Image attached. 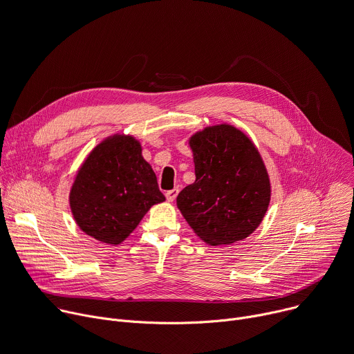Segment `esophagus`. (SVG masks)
Returning <instances> with one entry per match:
<instances>
[{
	"label": "esophagus",
	"mask_w": 354,
	"mask_h": 354,
	"mask_svg": "<svg viewBox=\"0 0 354 354\" xmlns=\"http://www.w3.org/2000/svg\"><path fill=\"white\" fill-rule=\"evenodd\" d=\"M178 192H179L178 187H175V189H172V190H168L167 194H165L167 201H168V202H174V201L176 199V196H178Z\"/></svg>",
	"instance_id": "34e87169"
}]
</instances>
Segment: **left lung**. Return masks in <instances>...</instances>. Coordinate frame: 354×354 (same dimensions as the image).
<instances>
[{
  "mask_svg": "<svg viewBox=\"0 0 354 354\" xmlns=\"http://www.w3.org/2000/svg\"><path fill=\"white\" fill-rule=\"evenodd\" d=\"M196 180L176 198L178 209L210 245L244 240L263 221L271 182L254 142L239 128L218 124L189 138Z\"/></svg>",
  "mask_w": 354,
  "mask_h": 354,
  "instance_id": "obj_1",
  "label": "left lung"
}]
</instances>
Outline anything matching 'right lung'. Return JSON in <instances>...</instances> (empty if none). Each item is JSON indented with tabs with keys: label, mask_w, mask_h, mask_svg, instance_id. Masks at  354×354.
Segmentation results:
<instances>
[{
	"label": "right lung",
	"mask_w": 354,
	"mask_h": 354,
	"mask_svg": "<svg viewBox=\"0 0 354 354\" xmlns=\"http://www.w3.org/2000/svg\"><path fill=\"white\" fill-rule=\"evenodd\" d=\"M164 201L140 141L124 134L107 137L91 149L69 194L80 230L114 245L136 230L153 205Z\"/></svg>",
	"instance_id": "obj_1"
}]
</instances>
